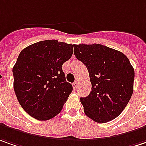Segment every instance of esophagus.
Masks as SVG:
<instances>
[{
	"mask_svg": "<svg viewBox=\"0 0 146 146\" xmlns=\"http://www.w3.org/2000/svg\"><path fill=\"white\" fill-rule=\"evenodd\" d=\"M73 88L76 89L77 88H78V82H74L73 83Z\"/></svg>",
	"mask_w": 146,
	"mask_h": 146,
	"instance_id": "esophagus-1",
	"label": "esophagus"
}]
</instances>
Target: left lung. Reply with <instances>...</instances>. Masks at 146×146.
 Masks as SVG:
<instances>
[{
    "instance_id": "8db88e82",
    "label": "left lung",
    "mask_w": 146,
    "mask_h": 146,
    "mask_svg": "<svg viewBox=\"0 0 146 146\" xmlns=\"http://www.w3.org/2000/svg\"><path fill=\"white\" fill-rule=\"evenodd\" d=\"M76 58L86 65L92 91L81 98L85 114L98 123L119 116L133 93L135 71L123 53L102 45L74 44Z\"/></svg>"
}]
</instances>
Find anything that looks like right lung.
<instances>
[{
  "label": "right lung",
  "mask_w": 146,
  "mask_h": 146,
  "mask_svg": "<svg viewBox=\"0 0 146 146\" xmlns=\"http://www.w3.org/2000/svg\"><path fill=\"white\" fill-rule=\"evenodd\" d=\"M73 54V44L56 39L25 48L14 65V90L22 108L39 121L58 115L73 91L63 64Z\"/></svg>",
  "instance_id": "add662e5"
}]
</instances>
